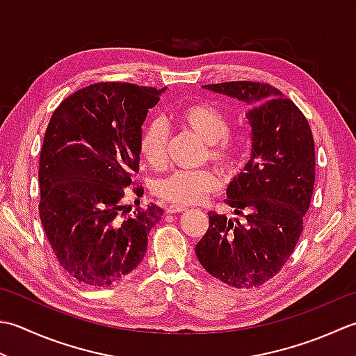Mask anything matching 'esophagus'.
I'll use <instances>...</instances> for the list:
<instances>
[{
  "mask_svg": "<svg viewBox=\"0 0 356 356\" xmlns=\"http://www.w3.org/2000/svg\"><path fill=\"white\" fill-rule=\"evenodd\" d=\"M188 208L186 207H180V205H170V207H166V213H170V214H172V213H184V211H186Z\"/></svg>",
  "mask_w": 356,
  "mask_h": 356,
  "instance_id": "esophagus-1",
  "label": "esophagus"
}]
</instances>
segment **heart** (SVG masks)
Masks as SVG:
<instances>
[{
    "label": "heart",
    "mask_w": 356,
    "mask_h": 356,
    "mask_svg": "<svg viewBox=\"0 0 356 356\" xmlns=\"http://www.w3.org/2000/svg\"><path fill=\"white\" fill-rule=\"evenodd\" d=\"M179 122L207 143L208 159L225 170L234 168V165L238 163L239 149L236 142L228 137L229 122L219 109L204 103L190 104L179 113ZM166 145H168V127L162 118H152L145 124L138 138V149L145 162L151 166L162 165ZM219 185V176L213 170H179L154 180L152 191L171 204L193 205L214 193Z\"/></svg>",
    "instance_id": "heart-1"
}]
</instances>
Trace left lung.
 Listing matches in <instances>:
<instances>
[{
	"instance_id": "8db88e82",
	"label": "left lung",
	"mask_w": 356,
	"mask_h": 356,
	"mask_svg": "<svg viewBox=\"0 0 356 356\" xmlns=\"http://www.w3.org/2000/svg\"><path fill=\"white\" fill-rule=\"evenodd\" d=\"M248 106L252 156L227 188L234 214L208 213L196 245L208 273L238 289L259 287L280 273L302 232L315 185V142L307 118L280 89L257 81L204 86Z\"/></svg>"
}]
</instances>
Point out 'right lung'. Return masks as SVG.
Listing matches in <instances>:
<instances>
[{
  "label": "right lung",
  "instance_id": "right-lung-1",
  "mask_svg": "<svg viewBox=\"0 0 356 356\" xmlns=\"http://www.w3.org/2000/svg\"><path fill=\"white\" fill-rule=\"evenodd\" d=\"M165 89L95 83L54 111L40 154V219L60 266L79 282L104 287L142 262L154 204L127 214L122 199L138 171L146 114ZM142 196V188H134Z\"/></svg>",
  "mask_w": 356,
  "mask_h": 356
}]
</instances>
